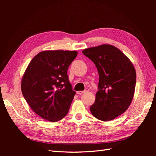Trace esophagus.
I'll list each match as a JSON object with an SVG mask.
<instances>
[{
	"label": "esophagus",
	"mask_w": 156,
	"mask_h": 156,
	"mask_svg": "<svg viewBox=\"0 0 156 156\" xmlns=\"http://www.w3.org/2000/svg\"><path fill=\"white\" fill-rule=\"evenodd\" d=\"M88 91H89V90L87 88V89L85 90H84V91H77V94H79V95H81V94H84V93L88 92Z\"/></svg>",
	"instance_id": "34e87169"
}]
</instances>
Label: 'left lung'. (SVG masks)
Instances as JSON below:
<instances>
[{
    "mask_svg": "<svg viewBox=\"0 0 156 156\" xmlns=\"http://www.w3.org/2000/svg\"><path fill=\"white\" fill-rule=\"evenodd\" d=\"M99 74L96 100L90 109L101 121H110L124 113L133 100L136 72L131 60L116 47L103 44L84 49Z\"/></svg>",
    "mask_w": 156,
    "mask_h": 156,
    "instance_id": "8db88e82",
    "label": "left lung"
}]
</instances>
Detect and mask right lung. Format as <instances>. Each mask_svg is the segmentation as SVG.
Returning a JSON list of instances; mask_svg holds the SVG:
<instances>
[{
    "label": "right lung",
    "instance_id": "obj_1",
    "mask_svg": "<svg viewBox=\"0 0 156 156\" xmlns=\"http://www.w3.org/2000/svg\"><path fill=\"white\" fill-rule=\"evenodd\" d=\"M76 51H44L28 66L21 79V91L32 110L42 119L57 122L68 114L75 92L67 72Z\"/></svg>",
    "mask_w": 156,
    "mask_h": 156
}]
</instances>
